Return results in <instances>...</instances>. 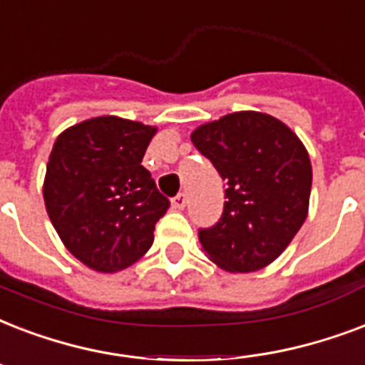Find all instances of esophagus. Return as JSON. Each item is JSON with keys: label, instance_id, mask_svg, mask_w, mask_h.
Instances as JSON below:
<instances>
[{"label": "esophagus", "instance_id": "1", "mask_svg": "<svg viewBox=\"0 0 365 365\" xmlns=\"http://www.w3.org/2000/svg\"><path fill=\"white\" fill-rule=\"evenodd\" d=\"M171 205H173V209H185L186 194H182V192H180V194H177V196L171 200Z\"/></svg>", "mask_w": 365, "mask_h": 365}]
</instances>
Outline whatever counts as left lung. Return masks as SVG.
<instances>
[{
	"label": "left lung",
	"mask_w": 365,
	"mask_h": 365,
	"mask_svg": "<svg viewBox=\"0 0 365 365\" xmlns=\"http://www.w3.org/2000/svg\"><path fill=\"white\" fill-rule=\"evenodd\" d=\"M192 143L225 180V209L200 244L227 272L268 267L309 215L312 165L289 127L262 112H234L203 123Z\"/></svg>",
	"instance_id": "left-lung-1"
}]
</instances>
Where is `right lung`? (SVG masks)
Listing matches in <instances>:
<instances>
[{"label":"right lung","instance_id":"add662e5","mask_svg":"<svg viewBox=\"0 0 365 365\" xmlns=\"http://www.w3.org/2000/svg\"><path fill=\"white\" fill-rule=\"evenodd\" d=\"M156 127L98 115L56 137L43 182L47 215L62 244L86 267L118 272L150 250L169 207L140 165Z\"/></svg>","mask_w":365,"mask_h":365}]
</instances>
